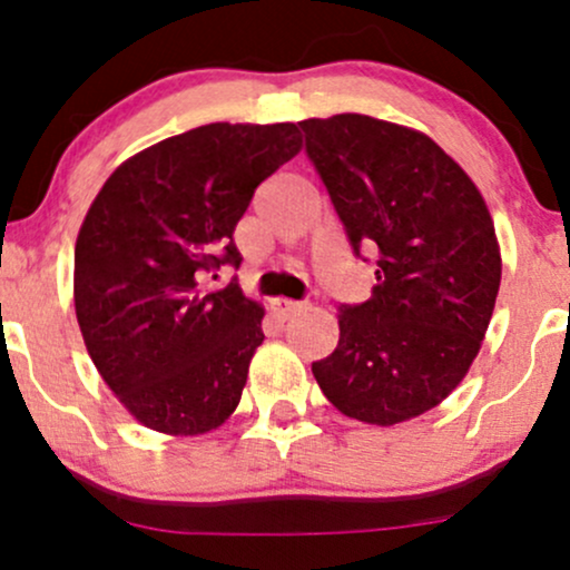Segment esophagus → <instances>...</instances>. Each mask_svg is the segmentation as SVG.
Returning a JSON list of instances; mask_svg holds the SVG:
<instances>
[{"instance_id": "obj_1", "label": "esophagus", "mask_w": 570, "mask_h": 570, "mask_svg": "<svg viewBox=\"0 0 570 570\" xmlns=\"http://www.w3.org/2000/svg\"><path fill=\"white\" fill-rule=\"evenodd\" d=\"M271 311L276 313L278 318H292V316H297L299 311H303V305L292 303V299H273Z\"/></svg>"}]
</instances>
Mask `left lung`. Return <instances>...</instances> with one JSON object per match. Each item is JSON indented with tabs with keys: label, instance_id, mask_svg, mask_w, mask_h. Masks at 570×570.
<instances>
[{
	"label": "left lung",
	"instance_id": "8db88e82",
	"mask_svg": "<svg viewBox=\"0 0 570 570\" xmlns=\"http://www.w3.org/2000/svg\"><path fill=\"white\" fill-rule=\"evenodd\" d=\"M297 126L353 254H375L372 297L337 307V348L313 377L343 415L394 426L450 396L480 353L501 284L493 219L426 134L367 115Z\"/></svg>",
	"mask_w": 570,
	"mask_h": 570
}]
</instances>
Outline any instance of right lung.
Instances as JSON below:
<instances>
[{"label":"right lung","mask_w":570,"mask_h":570,"mask_svg":"<svg viewBox=\"0 0 570 570\" xmlns=\"http://www.w3.org/2000/svg\"><path fill=\"white\" fill-rule=\"evenodd\" d=\"M299 153L294 122H212L122 163L90 203L75 246V311L104 383L147 429L222 426L263 345V316L238 281L233 233L254 189Z\"/></svg>","instance_id":"add662e5"}]
</instances>
